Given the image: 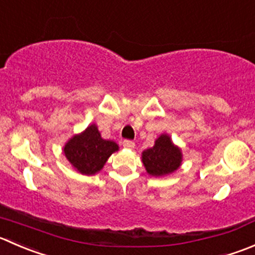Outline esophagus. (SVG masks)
<instances>
[{"label": "esophagus", "instance_id": "34e87169", "mask_svg": "<svg viewBox=\"0 0 255 255\" xmlns=\"http://www.w3.org/2000/svg\"><path fill=\"white\" fill-rule=\"evenodd\" d=\"M134 142L133 140H129V139H125L123 140V147L125 148H128V149H132V148H134Z\"/></svg>", "mask_w": 255, "mask_h": 255}]
</instances>
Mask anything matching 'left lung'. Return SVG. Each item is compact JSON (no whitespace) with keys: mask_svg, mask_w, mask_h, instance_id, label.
I'll use <instances>...</instances> for the list:
<instances>
[{"mask_svg":"<svg viewBox=\"0 0 255 255\" xmlns=\"http://www.w3.org/2000/svg\"><path fill=\"white\" fill-rule=\"evenodd\" d=\"M142 160L150 175L160 177L178 169L182 162V153L173 144L169 135L162 134L152 148L142 153Z\"/></svg>","mask_w":255,"mask_h":255,"instance_id":"obj_1","label":"left lung"}]
</instances>
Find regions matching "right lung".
I'll list each match as a JSON object with an SVG mask.
<instances>
[{
	"mask_svg": "<svg viewBox=\"0 0 255 255\" xmlns=\"http://www.w3.org/2000/svg\"><path fill=\"white\" fill-rule=\"evenodd\" d=\"M116 150H118L117 143L103 139L96 125L71 138L65 145V154L71 164L78 172L87 175L100 172Z\"/></svg>",
	"mask_w": 255,
	"mask_h": 255,
	"instance_id": "obj_1",
	"label": "right lung"
}]
</instances>
